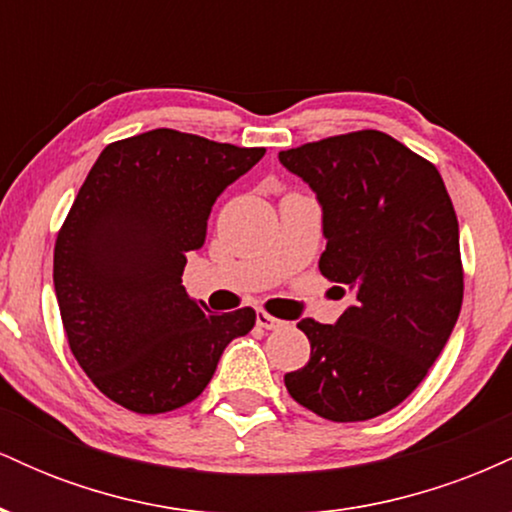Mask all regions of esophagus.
Returning <instances> with one entry per match:
<instances>
[{
	"label": "esophagus",
	"mask_w": 512,
	"mask_h": 512,
	"mask_svg": "<svg viewBox=\"0 0 512 512\" xmlns=\"http://www.w3.org/2000/svg\"><path fill=\"white\" fill-rule=\"evenodd\" d=\"M257 325L264 327V330H279V327H284V320L269 315L267 310H257Z\"/></svg>",
	"instance_id": "34e87169"
}]
</instances>
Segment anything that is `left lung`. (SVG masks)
Returning a JSON list of instances; mask_svg holds the SVG:
<instances>
[{
    "label": "left lung",
    "instance_id": "left-lung-1",
    "mask_svg": "<svg viewBox=\"0 0 512 512\" xmlns=\"http://www.w3.org/2000/svg\"><path fill=\"white\" fill-rule=\"evenodd\" d=\"M322 204L325 279L354 293L337 325L305 317L310 361L289 395L346 424L395 409L426 378L462 308L460 226L438 168L378 129L281 151Z\"/></svg>",
    "mask_w": 512,
    "mask_h": 512
}]
</instances>
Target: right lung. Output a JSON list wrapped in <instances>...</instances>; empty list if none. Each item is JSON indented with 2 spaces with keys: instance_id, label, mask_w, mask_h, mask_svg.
<instances>
[{
  "instance_id": "1",
  "label": "right lung",
  "mask_w": 512,
  "mask_h": 512,
  "mask_svg": "<svg viewBox=\"0 0 512 512\" xmlns=\"http://www.w3.org/2000/svg\"><path fill=\"white\" fill-rule=\"evenodd\" d=\"M262 146L151 129L108 144L55 243L57 303L69 349L93 385L137 414H166L204 392L255 310L214 315L187 296V252L207 238L216 197Z\"/></svg>"
}]
</instances>
